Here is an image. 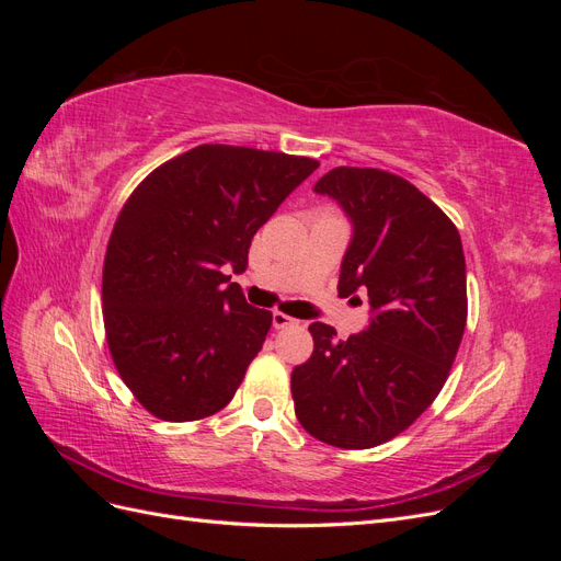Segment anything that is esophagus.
Returning a JSON list of instances; mask_svg holds the SVG:
<instances>
[{
	"instance_id": "34e87169",
	"label": "esophagus",
	"mask_w": 561,
	"mask_h": 561,
	"mask_svg": "<svg viewBox=\"0 0 561 561\" xmlns=\"http://www.w3.org/2000/svg\"><path fill=\"white\" fill-rule=\"evenodd\" d=\"M271 320H274V328H276V330H283V328L297 325V320H295V318L285 316V313H280V311H274V316H271Z\"/></svg>"
}]
</instances>
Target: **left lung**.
Masks as SVG:
<instances>
[{"instance_id": "1", "label": "left lung", "mask_w": 561, "mask_h": 561, "mask_svg": "<svg viewBox=\"0 0 561 561\" xmlns=\"http://www.w3.org/2000/svg\"><path fill=\"white\" fill-rule=\"evenodd\" d=\"M316 194L353 227L339 297L367 293L369 325L336 339L311 322V358L293 369L304 431L342 449L388 443L443 390L466 330V257L451 219L414 184L379 168H332Z\"/></svg>"}]
</instances>
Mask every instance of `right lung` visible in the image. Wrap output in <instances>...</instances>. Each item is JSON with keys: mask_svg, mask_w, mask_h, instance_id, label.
<instances>
[{"mask_svg": "<svg viewBox=\"0 0 561 561\" xmlns=\"http://www.w3.org/2000/svg\"><path fill=\"white\" fill-rule=\"evenodd\" d=\"M318 168L307 157L198 145L149 173L118 213L103 268L112 360L163 421L222 410L262 351L271 311L241 287L252 236Z\"/></svg>", "mask_w": 561, "mask_h": 561, "instance_id": "add662e5", "label": "right lung"}]
</instances>
